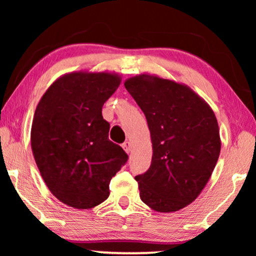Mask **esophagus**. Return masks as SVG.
Masks as SVG:
<instances>
[{"label":"esophagus","instance_id":"1","mask_svg":"<svg viewBox=\"0 0 256 256\" xmlns=\"http://www.w3.org/2000/svg\"><path fill=\"white\" fill-rule=\"evenodd\" d=\"M122 148L124 149V152H126L129 154V152H130V150H132V143L129 142V141L124 142V144H122Z\"/></svg>","mask_w":256,"mask_h":256}]
</instances>
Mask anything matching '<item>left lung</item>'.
I'll return each instance as SVG.
<instances>
[{
	"mask_svg": "<svg viewBox=\"0 0 256 256\" xmlns=\"http://www.w3.org/2000/svg\"><path fill=\"white\" fill-rule=\"evenodd\" d=\"M146 118L152 143L149 170L138 174L140 197L154 211L190 205L214 170L222 149L214 112L194 90L142 73L124 82Z\"/></svg>",
	"mask_w": 256,
	"mask_h": 256,
	"instance_id": "obj_1",
	"label": "left lung"
}]
</instances>
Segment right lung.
<instances>
[{
  "instance_id": "add662e5",
  "label": "right lung",
  "mask_w": 256,
  "mask_h": 256,
  "mask_svg": "<svg viewBox=\"0 0 256 256\" xmlns=\"http://www.w3.org/2000/svg\"><path fill=\"white\" fill-rule=\"evenodd\" d=\"M121 84L114 72L74 71L59 76L34 110L31 149L45 184L58 200L90 210L110 196L112 177L127 162L108 140L102 106Z\"/></svg>"
}]
</instances>
